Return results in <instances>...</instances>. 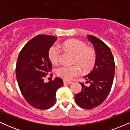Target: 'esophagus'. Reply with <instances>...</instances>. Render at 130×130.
Here are the masks:
<instances>
[{"label":"esophagus","mask_w":130,"mask_h":130,"mask_svg":"<svg viewBox=\"0 0 130 130\" xmlns=\"http://www.w3.org/2000/svg\"><path fill=\"white\" fill-rule=\"evenodd\" d=\"M63 83H64V84H65V83H67V84H71V83H73V82L71 81V80H68L64 79V80H63Z\"/></svg>","instance_id":"1"}]
</instances>
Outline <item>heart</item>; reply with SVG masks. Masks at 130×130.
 <instances>
[{"label": "heart", "instance_id": "b5f03b06", "mask_svg": "<svg viewBox=\"0 0 130 130\" xmlns=\"http://www.w3.org/2000/svg\"><path fill=\"white\" fill-rule=\"evenodd\" d=\"M62 47L73 54V63L76 65L59 67L56 71L58 76L65 80H69L79 75L80 68L84 73H87L95 66L96 60V51L92 47L87 46L84 41L76 39L68 40L62 43ZM60 54V50L57 46H52L49 50V59L54 64H57L59 62Z\"/></svg>", "mask_w": 130, "mask_h": 130}]
</instances>
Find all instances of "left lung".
Returning <instances> with one entry per match:
<instances>
[{"label":"left lung","instance_id":"8db88e82","mask_svg":"<svg viewBox=\"0 0 130 130\" xmlns=\"http://www.w3.org/2000/svg\"><path fill=\"white\" fill-rule=\"evenodd\" d=\"M96 53V60L92 71L84 78L90 83L86 86L80 83L82 90L75 95V101L81 108L91 109L98 106L105 100L111 91L115 73V62L111 49L101 40L88 35Z\"/></svg>","mask_w":130,"mask_h":130}]
</instances>
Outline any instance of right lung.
Masks as SVG:
<instances>
[{
	"mask_svg": "<svg viewBox=\"0 0 130 130\" xmlns=\"http://www.w3.org/2000/svg\"><path fill=\"white\" fill-rule=\"evenodd\" d=\"M56 40L51 35L35 37L22 47L16 62V79L21 92L28 103L39 109L54 105L56 91L63 84L58 77L47 83L44 82L52 69L49 50Z\"/></svg>",
	"mask_w": 130,
	"mask_h": 130,
	"instance_id": "obj_1",
	"label": "right lung"
}]
</instances>
